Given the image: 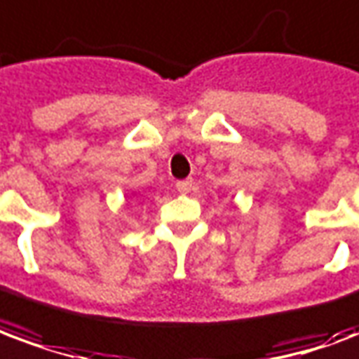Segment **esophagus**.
<instances>
[{"mask_svg": "<svg viewBox=\"0 0 359 359\" xmlns=\"http://www.w3.org/2000/svg\"><path fill=\"white\" fill-rule=\"evenodd\" d=\"M190 188H192V180L190 179L179 180V182H177V190H179L180 194H188L190 192Z\"/></svg>", "mask_w": 359, "mask_h": 359, "instance_id": "esophagus-1", "label": "esophagus"}]
</instances>
